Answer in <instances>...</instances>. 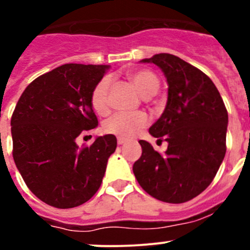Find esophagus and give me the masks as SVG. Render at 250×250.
<instances>
[{
	"label": "esophagus",
	"mask_w": 250,
	"mask_h": 250,
	"mask_svg": "<svg viewBox=\"0 0 250 250\" xmlns=\"http://www.w3.org/2000/svg\"><path fill=\"white\" fill-rule=\"evenodd\" d=\"M125 142H127V140H125V138H117V143H118V145H123V144H125Z\"/></svg>",
	"instance_id": "obj_1"
}]
</instances>
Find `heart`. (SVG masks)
Wrapping results in <instances>:
<instances>
[{
    "mask_svg": "<svg viewBox=\"0 0 250 250\" xmlns=\"http://www.w3.org/2000/svg\"><path fill=\"white\" fill-rule=\"evenodd\" d=\"M138 93L144 98L154 95L159 88V79L152 72L146 69H137L127 74ZM110 78L105 77L101 79L91 93V106L99 115H106L108 112V88ZM147 125V117L143 112L135 113H117L108 118L104 123V129L110 134L118 135L121 138H132L137 135Z\"/></svg>",
    "mask_w": 250,
    "mask_h": 250,
    "instance_id": "b5f03b06",
    "label": "heart"
}]
</instances>
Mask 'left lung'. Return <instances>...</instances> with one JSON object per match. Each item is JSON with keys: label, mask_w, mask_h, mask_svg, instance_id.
Returning <instances> with one entry per match:
<instances>
[{"label": "left lung", "mask_w": 250, "mask_h": 250, "mask_svg": "<svg viewBox=\"0 0 250 250\" xmlns=\"http://www.w3.org/2000/svg\"><path fill=\"white\" fill-rule=\"evenodd\" d=\"M164 72L167 104L149 133L168 143L165 154L140 140L142 156L133 165L138 183L151 197L179 204L207 189L226 154L229 113L211 79L169 53L144 58Z\"/></svg>", "instance_id": "8db88e82"}]
</instances>
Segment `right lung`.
<instances>
[{"mask_svg": "<svg viewBox=\"0 0 250 250\" xmlns=\"http://www.w3.org/2000/svg\"><path fill=\"white\" fill-rule=\"evenodd\" d=\"M110 66L67 63L31 82L11 120L13 159L29 189L58 209L88 202L100 188L115 135L79 149L76 139L98 127L91 93Z\"/></svg>", "mask_w": 250, "mask_h": 250, "instance_id": "obj_1", "label": "right lung"}]
</instances>
